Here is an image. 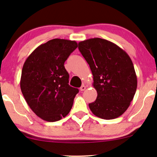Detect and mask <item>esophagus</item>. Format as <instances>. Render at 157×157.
Masks as SVG:
<instances>
[{
	"mask_svg": "<svg viewBox=\"0 0 157 157\" xmlns=\"http://www.w3.org/2000/svg\"><path fill=\"white\" fill-rule=\"evenodd\" d=\"M86 86H85L84 84H83L82 86H81V88H80V90L81 91H84L85 90H86Z\"/></svg>",
	"mask_w": 157,
	"mask_h": 157,
	"instance_id": "esophagus-1",
	"label": "esophagus"
}]
</instances>
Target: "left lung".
<instances>
[{
  "instance_id": "8db88e82",
  "label": "left lung",
  "mask_w": 157,
  "mask_h": 157,
  "mask_svg": "<svg viewBox=\"0 0 157 157\" xmlns=\"http://www.w3.org/2000/svg\"><path fill=\"white\" fill-rule=\"evenodd\" d=\"M78 49L90 65L98 93L89 104L91 111L100 119L119 117L129 108L138 85L131 58L117 44L100 38L79 42Z\"/></svg>"
}]
</instances>
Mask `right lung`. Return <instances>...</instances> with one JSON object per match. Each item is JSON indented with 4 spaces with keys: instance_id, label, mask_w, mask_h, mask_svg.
Masks as SVG:
<instances>
[{
    "instance_id": "1",
    "label": "right lung",
    "mask_w": 157,
    "mask_h": 157,
    "mask_svg": "<svg viewBox=\"0 0 157 157\" xmlns=\"http://www.w3.org/2000/svg\"><path fill=\"white\" fill-rule=\"evenodd\" d=\"M78 47L75 40L55 38L40 44L23 65L20 88L29 107L44 121L65 117L78 90L68 84L64 63Z\"/></svg>"
}]
</instances>
